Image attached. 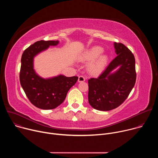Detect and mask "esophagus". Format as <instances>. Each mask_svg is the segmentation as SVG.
Returning <instances> with one entry per match:
<instances>
[{
  "label": "esophagus",
  "mask_w": 158,
  "mask_h": 158,
  "mask_svg": "<svg viewBox=\"0 0 158 158\" xmlns=\"http://www.w3.org/2000/svg\"><path fill=\"white\" fill-rule=\"evenodd\" d=\"M85 78L84 76H79V78H78V82H84L85 81Z\"/></svg>",
  "instance_id": "34e87169"
}]
</instances>
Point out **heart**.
I'll return each mask as SVG.
<instances>
[{"label": "heart", "instance_id": "heart-1", "mask_svg": "<svg viewBox=\"0 0 158 158\" xmlns=\"http://www.w3.org/2000/svg\"><path fill=\"white\" fill-rule=\"evenodd\" d=\"M103 52V48L96 46L87 51L81 56V59L84 61H91L96 59L91 64V69L93 71H99L104 68L107 62V57L106 55H100Z\"/></svg>", "mask_w": 158, "mask_h": 158}]
</instances>
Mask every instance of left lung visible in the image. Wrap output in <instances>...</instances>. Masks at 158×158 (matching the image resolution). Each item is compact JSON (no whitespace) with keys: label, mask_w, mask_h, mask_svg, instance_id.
Returning <instances> with one entry per match:
<instances>
[{"label":"left lung","mask_w":158,"mask_h":158,"mask_svg":"<svg viewBox=\"0 0 158 158\" xmlns=\"http://www.w3.org/2000/svg\"><path fill=\"white\" fill-rule=\"evenodd\" d=\"M118 55L98 78L88 80L89 103L99 110L119 107L127 99L136 80L135 58L122 43H114ZM118 66L114 73L111 72Z\"/></svg>","instance_id":"1"}]
</instances>
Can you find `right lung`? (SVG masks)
Segmentation results:
<instances>
[{"label": "right lung", "instance_id": "add662e5", "mask_svg": "<svg viewBox=\"0 0 158 158\" xmlns=\"http://www.w3.org/2000/svg\"><path fill=\"white\" fill-rule=\"evenodd\" d=\"M58 40H39L27 48L21 57L20 85L30 102L41 109H52L61 104L69 90L76 83L78 77L59 75L43 79L34 69V58L50 46H57Z\"/></svg>", "mask_w": 158, "mask_h": 158}]
</instances>
